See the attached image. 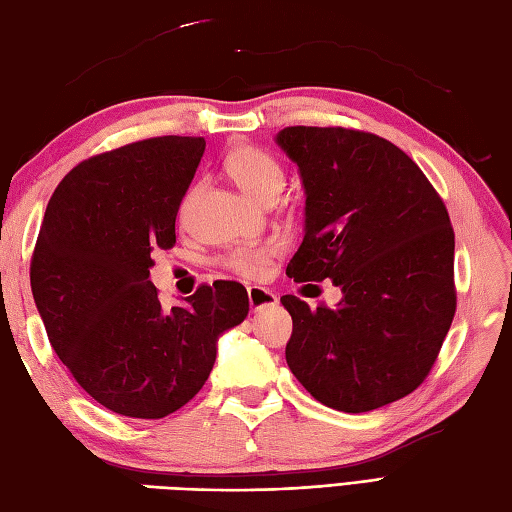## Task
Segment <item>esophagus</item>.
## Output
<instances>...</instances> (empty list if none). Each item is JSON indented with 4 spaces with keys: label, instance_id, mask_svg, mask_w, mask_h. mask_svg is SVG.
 <instances>
[{
    "label": "esophagus",
    "instance_id": "obj_1",
    "mask_svg": "<svg viewBox=\"0 0 512 512\" xmlns=\"http://www.w3.org/2000/svg\"><path fill=\"white\" fill-rule=\"evenodd\" d=\"M248 306L253 312H262L266 308L277 306V295L273 290L262 288V286H250L248 288Z\"/></svg>",
    "mask_w": 512,
    "mask_h": 512
}]
</instances>
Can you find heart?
Returning <instances> with one entry per match:
<instances>
[{"label": "heart", "instance_id": "heart-1", "mask_svg": "<svg viewBox=\"0 0 512 512\" xmlns=\"http://www.w3.org/2000/svg\"><path fill=\"white\" fill-rule=\"evenodd\" d=\"M224 169L231 176L239 189H242L250 198L266 204L268 200H277V195L284 187L286 173L281 162L268 154L266 149H259L253 145H239L233 147L224 156ZM195 189H187L178 204V217L184 220L189 213V206L193 200ZM279 255V246L273 242L235 248L233 253H228L224 259V266L233 270L235 275L246 279H259L268 273L273 259Z\"/></svg>", "mask_w": 512, "mask_h": 512}]
</instances>
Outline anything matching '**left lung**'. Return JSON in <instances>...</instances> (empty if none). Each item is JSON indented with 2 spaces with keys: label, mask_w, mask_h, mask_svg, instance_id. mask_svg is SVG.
Segmentation results:
<instances>
[{
  "label": "left lung",
  "mask_w": 512,
  "mask_h": 512,
  "mask_svg": "<svg viewBox=\"0 0 512 512\" xmlns=\"http://www.w3.org/2000/svg\"><path fill=\"white\" fill-rule=\"evenodd\" d=\"M277 143L308 195L286 275L332 279L343 292L339 306L317 310L281 297L292 317L288 367L336 411L405 398L429 376L458 306L447 206L416 162L376 134L297 125Z\"/></svg>",
  "instance_id": "1"
}]
</instances>
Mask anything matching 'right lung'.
Listing matches in <instances>:
<instances>
[{"label":"right lung","instance_id":"obj_1","mask_svg":"<svg viewBox=\"0 0 512 512\" xmlns=\"http://www.w3.org/2000/svg\"><path fill=\"white\" fill-rule=\"evenodd\" d=\"M202 136H156L76 165L54 189L30 259L48 341L76 383L114 413L158 420L198 394L217 336L248 314L237 281L202 284L165 310L149 281L176 244Z\"/></svg>","mask_w":512,"mask_h":512}]
</instances>
